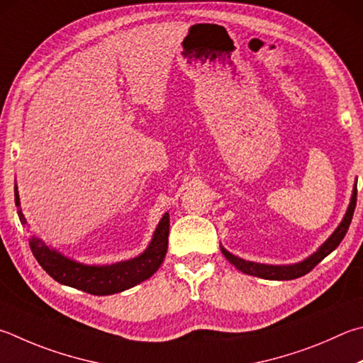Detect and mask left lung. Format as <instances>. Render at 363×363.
Instances as JSON below:
<instances>
[{"label": "left lung", "instance_id": "8db88e82", "mask_svg": "<svg viewBox=\"0 0 363 363\" xmlns=\"http://www.w3.org/2000/svg\"><path fill=\"white\" fill-rule=\"evenodd\" d=\"M355 203H357V186L354 187L351 204H349L347 213L345 216V219H342V222L340 223V227L335 230V233L330 236V238H328L324 245L320 246L318 252L313 254L305 262L296 263V265H289V267L262 265V263H254V262H246L242 259H238V257H235L230 252H227L223 247L220 250H222V254L225 255V259L232 263V265H235L236 268L241 269V272L246 274L257 276V278H263V279H272V281H289V279L300 278V276H305L306 273L311 272V269L318 265L319 262L324 260L325 257L332 252V250H335L340 246V242L342 241V238H345L349 225H351Z\"/></svg>", "mask_w": 363, "mask_h": 363}]
</instances>
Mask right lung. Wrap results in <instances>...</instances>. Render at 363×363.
Segmentation results:
<instances>
[{"label": "right lung", "mask_w": 363, "mask_h": 363, "mask_svg": "<svg viewBox=\"0 0 363 363\" xmlns=\"http://www.w3.org/2000/svg\"><path fill=\"white\" fill-rule=\"evenodd\" d=\"M14 195L16 206H18L17 187H14ZM18 217L23 223H26L22 211H18ZM168 235L169 216L164 214L146 252L136 257V259L106 267H89L72 262L55 250L49 249L36 236H31L28 242L39 265L57 282L91 295H111L127 291V289L149 279L160 268L164 255H167Z\"/></svg>", "instance_id": "obj_1"}]
</instances>
